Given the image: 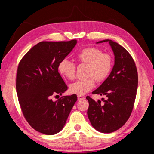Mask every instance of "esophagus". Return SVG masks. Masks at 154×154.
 Returning a JSON list of instances; mask_svg holds the SVG:
<instances>
[{
    "mask_svg": "<svg viewBox=\"0 0 154 154\" xmlns=\"http://www.w3.org/2000/svg\"><path fill=\"white\" fill-rule=\"evenodd\" d=\"M84 98H85V97L84 96H82V95H78V96H77V99H78V100H79V101H80V100L84 99Z\"/></svg>",
    "mask_w": 154,
    "mask_h": 154,
    "instance_id": "obj_1",
    "label": "esophagus"
}]
</instances>
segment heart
<instances>
[{"label":"heart","mask_w":154,"mask_h":154,"mask_svg":"<svg viewBox=\"0 0 154 154\" xmlns=\"http://www.w3.org/2000/svg\"><path fill=\"white\" fill-rule=\"evenodd\" d=\"M75 58L79 63L88 64L86 79L77 80L70 85L71 93L84 95L93 88L97 82L106 79L110 73L113 66V59L108 53L102 52L101 49L94 46L83 48L78 52ZM58 70L62 75L69 80L75 79L76 66L71 61L63 59L58 64Z\"/></svg>","instance_id":"1"}]
</instances>
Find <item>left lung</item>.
<instances>
[{"instance_id":"1","label":"left lung","mask_w":154,"mask_h":154,"mask_svg":"<svg viewBox=\"0 0 154 154\" xmlns=\"http://www.w3.org/2000/svg\"><path fill=\"white\" fill-rule=\"evenodd\" d=\"M114 54V65L108 78L92 92L106 96L101 103L86 97L89 103L88 116L93 128L102 133H111L125 124L132 112L138 88V72L132 57L125 48L110 40Z\"/></svg>"}]
</instances>
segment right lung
Wrapping results in <instances>:
<instances>
[{"instance_id":"obj_1","label":"right lung","mask_w":154,"mask_h":154,"mask_svg":"<svg viewBox=\"0 0 154 154\" xmlns=\"http://www.w3.org/2000/svg\"><path fill=\"white\" fill-rule=\"evenodd\" d=\"M76 40L40 42L22 58L16 75V92L21 110L29 125L39 132L53 135L62 130L76 94L64 96L68 87L58 72V64L71 52Z\"/></svg>"}]
</instances>
